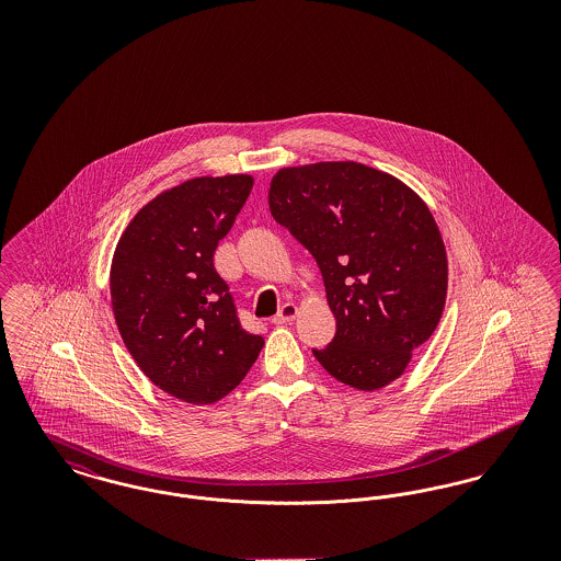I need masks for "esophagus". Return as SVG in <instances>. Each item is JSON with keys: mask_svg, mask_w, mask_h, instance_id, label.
Here are the masks:
<instances>
[{"mask_svg": "<svg viewBox=\"0 0 561 561\" xmlns=\"http://www.w3.org/2000/svg\"><path fill=\"white\" fill-rule=\"evenodd\" d=\"M298 318V307L293 305V302H286L282 309H279V313L271 320V323H275V325H279V323H288V321H294Z\"/></svg>", "mask_w": 561, "mask_h": 561, "instance_id": "1", "label": "esophagus"}]
</instances>
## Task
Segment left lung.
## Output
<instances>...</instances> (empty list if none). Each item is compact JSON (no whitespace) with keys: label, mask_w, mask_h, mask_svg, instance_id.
<instances>
[{"label":"left lung","mask_w":561,"mask_h":561,"mask_svg":"<svg viewBox=\"0 0 561 561\" xmlns=\"http://www.w3.org/2000/svg\"><path fill=\"white\" fill-rule=\"evenodd\" d=\"M268 208L318 261L334 341L313 348L323 370L357 391L405 373L448 294V256L423 197L357 161L277 170Z\"/></svg>","instance_id":"left-lung-1"}]
</instances>
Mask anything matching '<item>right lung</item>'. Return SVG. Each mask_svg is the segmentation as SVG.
I'll return each instance as SVG.
<instances>
[{
	"label": "right lung",
	"instance_id": "add662e5",
	"mask_svg": "<svg viewBox=\"0 0 561 561\" xmlns=\"http://www.w3.org/2000/svg\"><path fill=\"white\" fill-rule=\"evenodd\" d=\"M252 185L250 174H227L165 188L113 252L108 288L124 345L156 387L193 405L229 396L265 345L241 328L213 261Z\"/></svg>",
	"mask_w": 561,
	"mask_h": 561
}]
</instances>
